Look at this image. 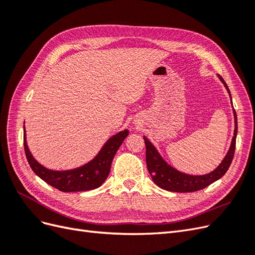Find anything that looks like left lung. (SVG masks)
Segmentation results:
<instances>
[{"instance_id": "left-lung-1", "label": "left lung", "mask_w": 255, "mask_h": 255, "mask_svg": "<svg viewBox=\"0 0 255 255\" xmlns=\"http://www.w3.org/2000/svg\"><path fill=\"white\" fill-rule=\"evenodd\" d=\"M219 79L225 84L228 92L230 90L228 85L220 75ZM231 97V94H230ZM232 101V99H231ZM234 118H235V129L234 136L232 139V144L230 146V150L226 155L225 159L221 161V164L215 169L211 173L205 175H189L186 173H182L175 170L174 168L169 166L166 161L160 157L156 149L154 148L153 144L143 137L145 143V160L148 170L152 175V180L154 181L158 187L174 192H192L200 189H203L208 185H211L215 181L219 180L221 176L226 174L228 169L232 163L234 153H235V145H236V136H237V116L234 111Z\"/></svg>"}]
</instances>
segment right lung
I'll return each instance as SVG.
<instances>
[{
	"label": "right lung",
	"mask_w": 255,
	"mask_h": 255,
	"mask_svg": "<svg viewBox=\"0 0 255 255\" xmlns=\"http://www.w3.org/2000/svg\"><path fill=\"white\" fill-rule=\"evenodd\" d=\"M128 135V130L125 129L123 132L113 136L90 163L68 171L49 170V169L44 168L39 163H37L27 148L25 140V129L24 134H23V142H24V151L28 164L30 168H32V170L41 180L60 191H86L96 189L105 182L110 174L112 161L115 154Z\"/></svg>",
	"instance_id": "1"
}]
</instances>
